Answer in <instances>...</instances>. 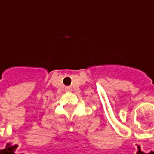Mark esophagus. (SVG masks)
I'll return each instance as SVG.
<instances>
[{"mask_svg": "<svg viewBox=\"0 0 154 154\" xmlns=\"http://www.w3.org/2000/svg\"><path fill=\"white\" fill-rule=\"evenodd\" d=\"M66 92H71L72 91V89L70 88H66Z\"/></svg>", "mask_w": 154, "mask_h": 154, "instance_id": "obj_1", "label": "esophagus"}]
</instances>
